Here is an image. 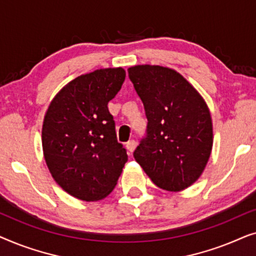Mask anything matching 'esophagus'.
Wrapping results in <instances>:
<instances>
[{
    "label": "esophagus",
    "instance_id": "34e87169",
    "mask_svg": "<svg viewBox=\"0 0 256 256\" xmlns=\"http://www.w3.org/2000/svg\"><path fill=\"white\" fill-rule=\"evenodd\" d=\"M126 146H127L129 152H132L136 148V141H134V140H130V141H128L127 143H126Z\"/></svg>",
    "mask_w": 256,
    "mask_h": 256
}]
</instances>
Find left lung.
<instances>
[{
	"label": "left lung",
	"mask_w": 256,
	"mask_h": 256,
	"mask_svg": "<svg viewBox=\"0 0 256 256\" xmlns=\"http://www.w3.org/2000/svg\"><path fill=\"white\" fill-rule=\"evenodd\" d=\"M144 107L146 136L135 160L157 186L182 191L198 180L211 155V115L205 101L180 73L157 65L128 68Z\"/></svg>",
	"instance_id": "obj_1"
}]
</instances>
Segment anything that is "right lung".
I'll use <instances>...</instances> for the list:
<instances>
[{
	"mask_svg": "<svg viewBox=\"0 0 256 256\" xmlns=\"http://www.w3.org/2000/svg\"><path fill=\"white\" fill-rule=\"evenodd\" d=\"M124 78L121 68L80 76L54 96L45 114L42 142L48 170L62 190L82 200L107 197L128 160L108 110Z\"/></svg>",
	"mask_w": 256,
	"mask_h": 256,
	"instance_id": "right-lung-1",
	"label": "right lung"
}]
</instances>
